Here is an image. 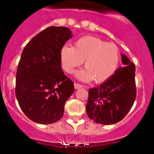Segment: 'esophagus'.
Returning <instances> with one entry per match:
<instances>
[{"mask_svg": "<svg viewBox=\"0 0 154 154\" xmlns=\"http://www.w3.org/2000/svg\"><path fill=\"white\" fill-rule=\"evenodd\" d=\"M82 87H83V85L79 84V83H74V88H75L76 89H77V88H82Z\"/></svg>", "mask_w": 154, "mask_h": 154, "instance_id": "esophagus-1", "label": "esophagus"}]
</instances>
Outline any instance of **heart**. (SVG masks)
Returning <instances> with one entry per match:
<instances>
[{"instance_id": "obj_1", "label": "heart", "mask_w": 154, "mask_h": 154, "mask_svg": "<svg viewBox=\"0 0 154 154\" xmlns=\"http://www.w3.org/2000/svg\"><path fill=\"white\" fill-rule=\"evenodd\" d=\"M62 67L72 73L84 61L86 70L78 74L83 80L102 83L114 74L120 62V51L116 44L85 35L76 40L72 47L63 46L60 53Z\"/></svg>"}]
</instances>
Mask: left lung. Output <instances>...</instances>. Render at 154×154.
I'll use <instances>...</instances> for the list:
<instances>
[{"instance_id": "8db88e82", "label": "left lung", "mask_w": 154, "mask_h": 154, "mask_svg": "<svg viewBox=\"0 0 154 154\" xmlns=\"http://www.w3.org/2000/svg\"><path fill=\"white\" fill-rule=\"evenodd\" d=\"M125 67L118 68L100 86L88 89L86 110L90 119L101 125H112L127 116L136 97V66L122 55Z\"/></svg>"}]
</instances>
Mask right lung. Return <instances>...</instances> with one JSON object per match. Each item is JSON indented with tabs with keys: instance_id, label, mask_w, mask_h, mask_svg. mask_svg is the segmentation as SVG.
<instances>
[{
	"instance_id": "right-lung-1",
	"label": "right lung",
	"mask_w": 154,
	"mask_h": 154,
	"mask_svg": "<svg viewBox=\"0 0 154 154\" xmlns=\"http://www.w3.org/2000/svg\"><path fill=\"white\" fill-rule=\"evenodd\" d=\"M72 37L66 27H49L24 48L18 65L15 96L23 112L35 123L60 120L74 91V82L61 68L60 50Z\"/></svg>"
}]
</instances>
